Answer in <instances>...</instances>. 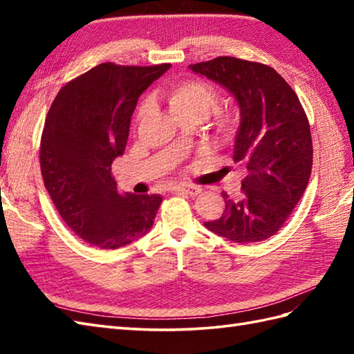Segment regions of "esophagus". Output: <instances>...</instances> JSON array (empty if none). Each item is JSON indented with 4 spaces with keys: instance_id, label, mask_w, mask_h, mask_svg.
Listing matches in <instances>:
<instances>
[{
    "instance_id": "esophagus-1",
    "label": "esophagus",
    "mask_w": 354,
    "mask_h": 354,
    "mask_svg": "<svg viewBox=\"0 0 354 354\" xmlns=\"http://www.w3.org/2000/svg\"><path fill=\"white\" fill-rule=\"evenodd\" d=\"M173 192L189 194V196H198V194L202 193V189H201V187H185V185H179V187H175V189H173Z\"/></svg>"
}]
</instances>
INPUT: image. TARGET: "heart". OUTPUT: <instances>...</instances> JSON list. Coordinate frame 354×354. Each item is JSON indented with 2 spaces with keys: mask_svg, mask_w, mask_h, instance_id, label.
I'll return each instance as SVG.
<instances>
[{
  "mask_svg": "<svg viewBox=\"0 0 354 354\" xmlns=\"http://www.w3.org/2000/svg\"><path fill=\"white\" fill-rule=\"evenodd\" d=\"M167 102L171 114L176 118L205 120L217 104L219 94L216 89L202 80H184L167 91ZM147 103L138 108V117L145 114ZM239 117L231 111H222L213 120V132L221 142H231L239 132Z\"/></svg>",
  "mask_w": 354,
  "mask_h": 354,
  "instance_id": "b5f03b06",
  "label": "heart"
}]
</instances>
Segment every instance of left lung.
<instances>
[{
  "label": "left lung",
  "mask_w": 354,
  "mask_h": 354,
  "mask_svg": "<svg viewBox=\"0 0 354 354\" xmlns=\"http://www.w3.org/2000/svg\"><path fill=\"white\" fill-rule=\"evenodd\" d=\"M190 70L227 88L240 108L232 160L245 170L237 199L222 192L225 212L204 225L236 243L266 240L301 199L313 162L309 120L298 95L268 65L219 56Z\"/></svg>",
  "instance_id": "1"
}]
</instances>
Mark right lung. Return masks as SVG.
I'll use <instances>...</instances> for the list:
<instances>
[{"mask_svg":"<svg viewBox=\"0 0 354 354\" xmlns=\"http://www.w3.org/2000/svg\"><path fill=\"white\" fill-rule=\"evenodd\" d=\"M169 68L97 65L57 93L45 118V189L64 222L100 250L146 236L162 202L160 194H120L111 165L124 152L138 97Z\"/></svg>","mask_w":354,"mask_h":354,"instance_id":"1","label":"right lung"}]
</instances>
